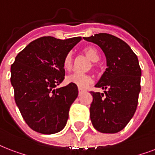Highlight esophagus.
<instances>
[{"instance_id": "esophagus-1", "label": "esophagus", "mask_w": 155, "mask_h": 155, "mask_svg": "<svg viewBox=\"0 0 155 155\" xmlns=\"http://www.w3.org/2000/svg\"><path fill=\"white\" fill-rule=\"evenodd\" d=\"M78 90H79V94H80V93H82V92H84V89H83V88H78Z\"/></svg>"}]
</instances>
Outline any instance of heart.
I'll return each instance as SVG.
<instances>
[{"instance_id":"1","label":"heart","mask_w":155,"mask_h":155,"mask_svg":"<svg viewBox=\"0 0 155 155\" xmlns=\"http://www.w3.org/2000/svg\"><path fill=\"white\" fill-rule=\"evenodd\" d=\"M84 53L88 58L93 62H97L99 60V54L97 49L93 46H88L84 49ZM73 66V56L72 54H68L65 57L63 61V67L66 70L69 71L72 68ZM93 66H96V63L94 62ZM67 82L69 84H73L80 88H87L89 84L93 82V77L90 75L87 74H80V73H75L72 75H68L67 77Z\"/></svg>"}]
</instances>
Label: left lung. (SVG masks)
I'll use <instances>...</instances> for the list:
<instances>
[{
	"instance_id": "1",
	"label": "left lung",
	"mask_w": 155,
	"mask_h": 155,
	"mask_svg": "<svg viewBox=\"0 0 155 155\" xmlns=\"http://www.w3.org/2000/svg\"><path fill=\"white\" fill-rule=\"evenodd\" d=\"M84 39L102 49L107 66L95 85L107 89L105 96L91 92V121L100 133H116L124 128L137 110L141 75L137 57L127 43L107 33Z\"/></svg>"
}]
</instances>
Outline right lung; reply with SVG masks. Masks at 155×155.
I'll use <instances>...</instances> for the list:
<instances>
[{
	"label": "right lung",
	"instance_id": "obj_1",
	"mask_svg": "<svg viewBox=\"0 0 155 155\" xmlns=\"http://www.w3.org/2000/svg\"><path fill=\"white\" fill-rule=\"evenodd\" d=\"M82 38L44 36L31 42L11 65L15 100L27 124L42 134H54L67 124L77 86L55 88L65 78V57Z\"/></svg>",
	"mask_w": 155,
	"mask_h": 155
}]
</instances>
